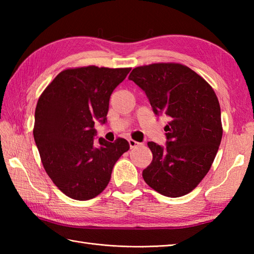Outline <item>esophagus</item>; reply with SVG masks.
I'll return each instance as SVG.
<instances>
[{"instance_id":"esophagus-1","label":"esophagus","mask_w":254,"mask_h":254,"mask_svg":"<svg viewBox=\"0 0 254 254\" xmlns=\"http://www.w3.org/2000/svg\"><path fill=\"white\" fill-rule=\"evenodd\" d=\"M128 144H130V148H131V149H132V148H134V147L138 146V145H139V143H138V142L134 141V139H132V138L128 139Z\"/></svg>"}]
</instances>
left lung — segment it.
Listing matches in <instances>:
<instances>
[{"label":"left lung","mask_w":254,"mask_h":254,"mask_svg":"<svg viewBox=\"0 0 254 254\" xmlns=\"http://www.w3.org/2000/svg\"><path fill=\"white\" fill-rule=\"evenodd\" d=\"M128 79L145 91L156 115L170 117L166 147L147 143L153 160L143 179L165 196L186 195L206 176L222 141L217 96L202 76L180 63L137 66Z\"/></svg>","instance_id":"obj_1"}]
</instances>
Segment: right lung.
I'll list each match as a JSON object with an SVG mask.
<instances>
[{"instance_id": "obj_1", "label": "right lung", "mask_w": 254, "mask_h": 254, "mask_svg": "<svg viewBox=\"0 0 254 254\" xmlns=\"http://www.w3.org/2000/svg\"><path fill=\"white\" fill-rule=\"evenodd\" d=\"M131 67L95 65L59 73L38 99L34 138L41 163L53 183L66 196L86 201L105 190L112 168L130 145L94 141L95 119L107 120L109 99Z\"/></svg>"}]
</instances>
